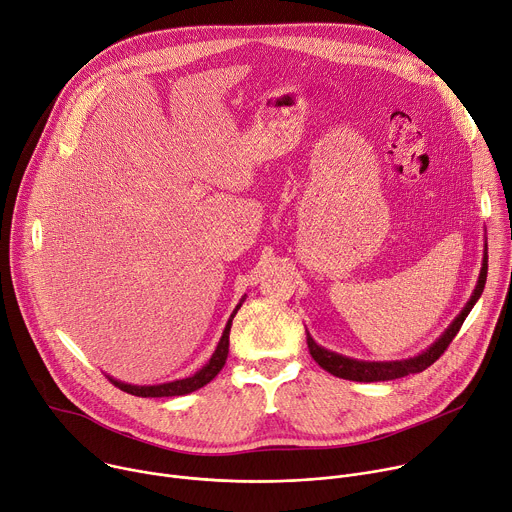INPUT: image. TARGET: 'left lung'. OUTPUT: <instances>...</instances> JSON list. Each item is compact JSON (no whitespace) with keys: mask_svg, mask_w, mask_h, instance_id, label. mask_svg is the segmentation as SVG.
<instances>
[{"mask_svg":"<svg viewBox=\"0 0 512 512\" xmlns=\"http://www.w3.org/2000/svg\"><path fill=\"white\" fill-rule=\"evenodd\" d=\"M486 273H488V243L484 241L482 269H480L478 284H476L468 304L463 306V310L453 318V322L445 329V333L423 353H418L408 359H400V361H363V359H353V357L320 347L312 339V335L306 331V343H308L310 355L322 369H327L329 374L343 378V380H353V382H386V380H396V378H404L408 374L425 371L429 365H433L443 355V351L449 347L453 337L459 333L463 320H466V316L470 314L474 304L480 300L484 286H486Z\"/></svg>","mask_w":512,"mask_h":512,"instance_id":"left-lung-1","label":"left lung"}]
</instances>
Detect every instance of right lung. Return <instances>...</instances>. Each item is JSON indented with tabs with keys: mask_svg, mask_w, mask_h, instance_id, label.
Wrapping results in <instances>:
<instances>
[{
	"mask_svg": "<svg viewBox=\"0 0 512 512\" xmlns=\"http://www.w3.org/2000/svg\"><path fill=\"white\" fill-rule=\"evenodd\" d=\"M245 302V298L237 304V308L232 310L226 327L222 331V337L212 353V357L208 359V363L198 369L194 376L190 378H183V380H173V382H165V384H155V386H134V384H126V382H120V380H114L112 376H106L116 388H120L122 392H128V394H134V396H141V398H169V396H185L190 392H196L200 390L202 386H206L210 380H214L218 376V371L224 367L226 363V357H228V335H230V324H232V318H235L237 310L241 308V304Z\"/></svg>",
	"mask_w": 512,
	"mask_h": 512,
	"instance_id": "1",
	"label": "right lung"
}]
</instances>
